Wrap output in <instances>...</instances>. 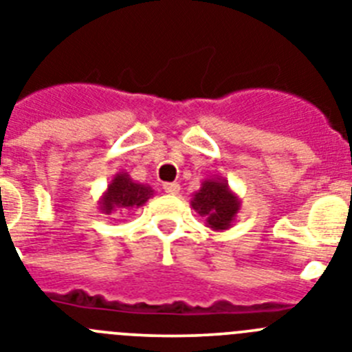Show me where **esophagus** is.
Segmentation results:
<instances>
[{
    "instance_id": "esophagus-1",
    "label": "esophagus",
    "mask_w": 352,
    "mask_h": 352,
    "mask_svg": "<svg viewBox=\"0 0 352 352\" xmlns=\"http://www.w3.org/2000/svg\"><path fill=\"white\" fill-rule=\"evenodd\" d=\"M164 192H168V195H177L180 191V186L177 182H164L163 184Z\"/></svg>"
}]
</instances>
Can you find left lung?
<instances>
[{"label":"left lung","instance_id":"1","mask_svg":"<svg viewBox=\"0 0 352 352\" xmlns=\"http://www.w3.org/2000/svg\"><path fill=\"white\" fill-rule=\"evenodd\" d=\"M191 207L205 217L210 230L224 231L230 230L236 221L242 201L239 195L228 186L226 179L208 177L201 182V188L192 192Z\"/></svg>","mask_w":352,"mask_h":352}]
</instances>
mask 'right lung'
<instances>
[{"instance_id":"add662e5","label":"right lung","mask_w":352,"mask_h":352,"mask_svg":"<svg viewBox=\"0 0 352 352\" xmlns=\"http://www.w3.org/2000/svg\"><path fill=\"white\" fill-rule=\"evenodd\" d=\"M154 196V189L147 184L137 182L128 175V172H119L113 175L105 192L100 198V212L105 215L116 214L117 210H131L144 207L148 198Z\"/></svg>"}]
</instances>
